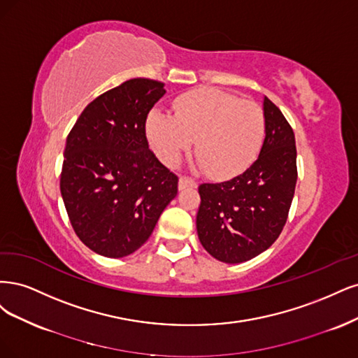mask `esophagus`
Returning <instances> with one entry per match:
<instances>
[{
    "mask_svg": "<svg viewBox=\"0 0 358 358\" xmlns=\"http://www.w3.org/2000/svg\"><path fill=\"white\" fill-rule=\"evenodd\" d=\"M196 182L194 180H192V178H189V177H180V180H178V187L180 189H186V187H196Z\"/></svg>",
    "mask_w": 358,
    "mask_h": 358,
    "instance_id": "esophagus-1",
    "label": "esophagus"
}]
</instances>
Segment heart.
Wrapping results in <instances>:
<instances>
[{"instance_id":"obj_1","label":"heart","mask_w":358,"mask_h":358,"mask_svg":"<svg viewBox=\"0 0 358 358\" xmlns=\"http://www.w3.org/2000/svg\"><path fill=\"white\" fill-rule=\"evenodd\" d=\"M145 131L164 164L176 165L196 140L199 168L214 178H230L245 171L259 155L266 117L255 101L201 87L176 99L174 116L153 110Z\"/></svg>"}]
</instances>
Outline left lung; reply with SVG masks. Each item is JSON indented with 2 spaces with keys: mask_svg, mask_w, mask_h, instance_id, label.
Masks as SVG:
<instances>
[{
  "mask_svg": "<svg viewBox=\"0 0 358 358\" xmlns=\"http://www.w3.org/2000/svg\"><path fill=\"white\" fill-rule=\"evenodd\" d=\"M266 136L245 172L199 186L198 236L213 257L241 263L268 250L285 226L297 181L296 141L281 110L264 96Z\"/></svg>",
  "mask_w": 358,
  "mask_h": 358,
  "instance_id": "1",
  "label": "left lung"
}]
</instances>
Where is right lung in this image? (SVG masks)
Returning <instances> with one entry per match:
<instances>
[{
	"label": "right lung",
	"mask_w": 358,
	"mask_h": 358,
	"mask_svg": "<svg viewBox=\"0 0 358 358\" xmlns=\"http://www.w3.org/2000/svg\"><path fill=\"white\" fill-rule=\"evenodd\" d=\"M165 83L132 78L95 98L66 136L61 194L76 235L101 256L132 255L178 192L148 148L145 122Z\"/></svg>",
	"instance_id": "obj_1"
}]
</instances>
